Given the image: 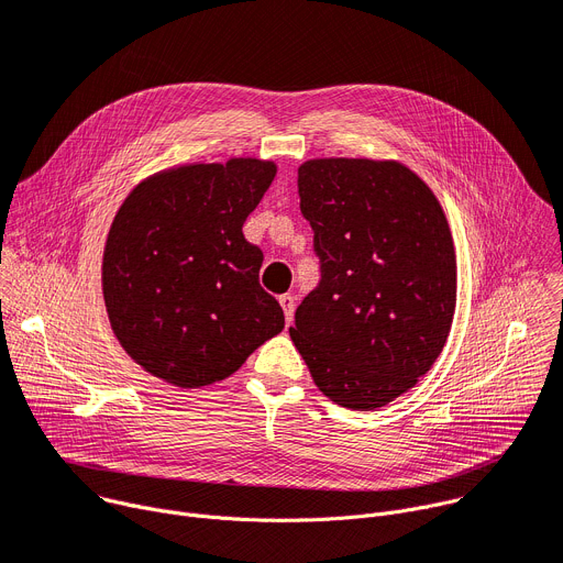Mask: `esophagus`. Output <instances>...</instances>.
Segmentation results:
<instances>
[{"label": "esophagus", "instance_id": "1", "mask_svg": "<svg viewBox=\"0 0 563 563\" xmlns=\"http://www.w3.org/2000/svg\"><path fill=\"white\" fill-rule=\"evenodd\" d=\"M278 300H280V305H283V312H285L287 325H291V321H294V296H291V294H283Z\"/></svg>", "mask_w": 563, "mask_h": 563}]
</instances>
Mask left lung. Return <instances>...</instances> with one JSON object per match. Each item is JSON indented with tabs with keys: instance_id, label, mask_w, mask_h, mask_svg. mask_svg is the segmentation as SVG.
I'll return each instance as SVG.
<instances>
[{
	"instance_id": "obj_1",
	"label": "left lung",
	"mask_w": 563,
	"mask_h": 563,
	"mask_svg": "<svg viewBox=\"0 0 563 563\" xmlns=\"http://www.w3.org/2000/svg\"><path fill=\"white\" fill-rule=\"evenodd\" d=\"M300 213L321 280L289 336L332 401L373 411L429 373L455 310V251L440 201L397 162L310 159Z\"/></svg>"
}]
</instances>
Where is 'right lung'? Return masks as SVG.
<instances>
[{"label":"right lung","mask_w":563,"mask_h":563,"mask_svg":"<svg viewBox=\"0 0 563 563\" xmlns=\"http://www.w3.org/2000/svg\"><path fill=\"white\" fill-rule=\"evenodd\" d=\"M274 177V162L251 157L190 164L143 179L121 203L103 296L119 343L150 375L209 386L285 328L261 287L263 251L242 233Z\"/></svg>","instance_id":"right-lung-1"}]
</instances>
